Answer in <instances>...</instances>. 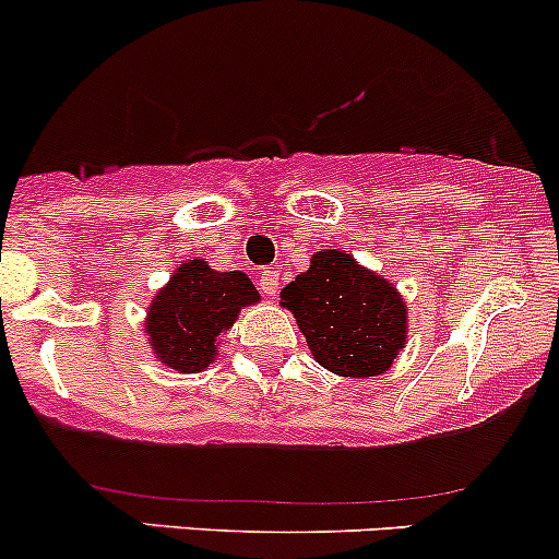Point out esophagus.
<instances>
[{
    "label": "esophagus",
    "instance_id": "34e87169",
    "mask_svg": "<svg viewBox=\"0 0 559 559\" xmlns=\"http://www.w3.org/2000/svg\"><path fill=\"white\" fill-rule=\"evenodd\" d=\"M258 287H261L263 296H277L280 293V272H261V277H258Z\"/></svg>",
    "mask_w": 559,
    "mask_h": 559
}]
</instances>
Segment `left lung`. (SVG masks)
Returning <instances> with one entry per match:
<instances>
[{"label": "left lung", "instance_id": "8db88e82", "mask_svg": "<svg viewBox=\"0 0 559 559\" xmlns=\"http://www.w3.org/2000/svg\"><path fill=\"white\" fill-rule=\"evenodd\" d=\"M314 360L349 379L384 373L406 344V301L393 282L347 250L314 252L307 272L282 287Z\"/></svg>", "mask_w": 559, "mask_h": 559}]
</instances>
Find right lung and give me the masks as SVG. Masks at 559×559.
Wrapping results in <instances>:
<instances>
[{
  "label": "right lung",
  "instance_id": "add662e5",
  "mask_svg": "<svg viewBox=\"0 0 559 559\" xmlns=\"http://www.w3.org/2000/svg\"><path fill=\"white\" fill-rule=\"evenodd\" d=\"M261 301L241 272H215L193 258L177 266L166 287L155 293L145 336L155 358L180 373L204 371L221 353V333L234 325L241 307Z\"/></svg>",
  "mask_w": 559,
  "mask_h": 559
}]
</instances>
